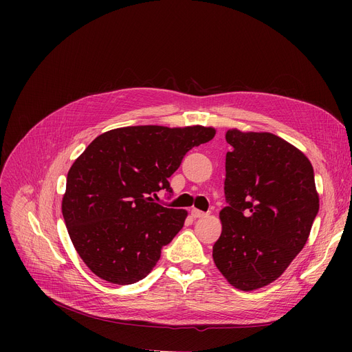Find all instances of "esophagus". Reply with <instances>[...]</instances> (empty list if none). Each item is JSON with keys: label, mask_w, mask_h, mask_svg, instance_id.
Segmentation results:
<instances>
[{"label": "esophagus", "mask_w": 352, "mask_h": 352, "mask_svg": "<svg viewBox=\"0 0 352 352\" xmlns=\"http://www.w3.org/2000/svg\"><path fill=\"white\" fill-rule=\"evenodd\" d=\"M206 215H207L206 212H202V211H199V210H195V208L191 210V217L195 218V219H197V218H202V217H206Z\"/></svg>", "instance_id": "esophagus-1"}]
</instances>
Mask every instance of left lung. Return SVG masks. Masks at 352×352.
Wrapping results in <instances>:
<instances>
[{
    "label": "left lung",
    "instance_id": "obj_1",
    "mask_svg": "<svg viewBox=\"0 0 352 352\" xmlns=\"http://www.w3.org/2000/svg\"><path fill=\"white\" fill-rule=\"evenodd\" d=\"M226 140L228 206L212 258L232 287L252 291L278 278L304 248L320 198L309 160L285 140L236 128Z\"/></svg>",
    "mask_w": 352,
    "mask_h": 352
}]
</instances>
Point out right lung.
<instances>
[{
	"label": "right lung",
	"mask_w": 352,
	"mask_h": 352,
	"mask_svg": "<svg viewBox=\"0 0 352 352\" xmlns=\"http://www.w3.org/2000/svg\"><path fill=\"white\" fill-rule=\"evenodd\" d=\"M212 126H122L92 141L67 175L63 217L85 265L101 280L128 285L151 272L164 245L187 218L153 197L192 146L208 142Z\"/></svg>",
	"instance_id": "add662e5"
}]
</instances>
